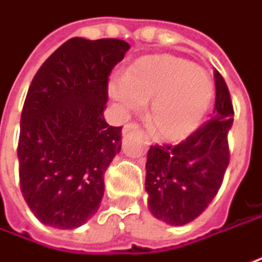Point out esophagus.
<instances>
[{
    "mask_svg": "<svg viewBox=\"0 0 262 262\" xmlns=\"http://www.w3.org/2000/svg\"><path fill=\"white\" fill-rule=\"evenodd\" d=\"M139 129V126L136 124V123H129V124H126L124 127H123V133L126 135V133H129L132 130H138Z\"/></svg>",
    "mask_w": 262,
    "mask_h": 262,
    "instance_id": "1",
    "label": "esophagus"
}]
</instances>
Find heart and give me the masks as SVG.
I'll list each match as a JSON object with an SVG mask.
<instances>
[{"mask_svg":"<svg viewBox=\"0 0 262 262\" xmlns=\"http://www.w3.org/2000/svg\"><path fill=\"white\" fill-rule=\"evenodd\" d=\"M109 94L126 111L151 102V132L162 141L179 142L201 127L214 99V83L192 61L157 54L135 61L126 75L112 76Z\"/></svg>","mask_w":262,"mask_h":262,"instance_id":"obj_1","label":"heart"}]
</instances>
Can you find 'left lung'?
Wrapping results in <instances>:
<instances>
[{"instance_id": "8db88e82", "label": "left lung", "mask_w": 262, "mask_h": 262, "mask_svg": "<svg viewBox=\"0 0 262 262\" xmlns=\"http://www.w3.org/2000/svg\"><path fill=\"white\" fill-rule=\"evenodd\" d=\"M213 118L177 145H151L145 190L156 219L181 226L196 219L217 195L228 163L234 107L222 75L214 70Z\"/></svg>"}]
</instances>
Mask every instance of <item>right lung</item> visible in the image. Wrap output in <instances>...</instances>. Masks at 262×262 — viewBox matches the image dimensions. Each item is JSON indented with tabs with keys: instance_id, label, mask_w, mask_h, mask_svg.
I'll return each instance as SVG.
<instances>
[{
	"instance_id": "right-lung-1",
	"label": "right lung",
	"mask_w": 262,
	"mask_h": 262,
	"mask_svg": "<svg viewBox=\"0 0 262 262\" xmlns=\"http://www.w3.org/2000/svg\"><path fill=\"white\" fill-rule=\"evenodd\" d=\"M129 49L120 38L73 37L33 78L20 115L19 181L24 200L45 225L73 229L100 207L123 129L103 118L107 81Z\"/></svg>"
}]
</instances>
